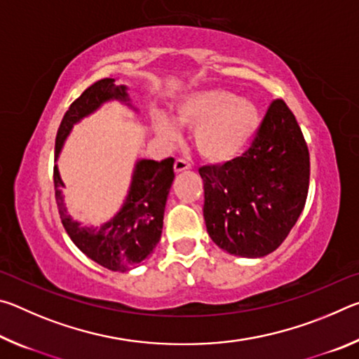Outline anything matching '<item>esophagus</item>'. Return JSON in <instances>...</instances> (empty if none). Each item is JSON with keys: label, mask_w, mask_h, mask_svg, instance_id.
<instances>
[{"label": "esophagus", "mask_w": 359, "mask_h": 359, "mask_svg": "<svg viewBox=\"0 0 359 359\" xmlns=\"http://www.w3.org/2000/svg\"><path fill=\"white\" fill-rule=\"evenodd\" d=\"M187 169H190V163L184 160V158H177V160H175V163H174V171L179 174V172L187 171Z\"/></svg>", "instance_id": "obj_1"}]
</instances>
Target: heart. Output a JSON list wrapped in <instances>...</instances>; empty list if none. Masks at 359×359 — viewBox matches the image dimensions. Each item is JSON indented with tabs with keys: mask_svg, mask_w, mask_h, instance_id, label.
<instances>
[{
	"mask_svg": "<svg viewBox=\"0 0 359 359\" xmlns=\"http://www.w3.org/2000/svg\"><path fill=\"white\" fill-rule=\"evenodd\" d=\"M174 120L194 133V145L205 161L222 165L238 158L259 126V109L228 90H203L185 96L174 109ZM158 135L175 141L179 130L171 120L158 118Z\"/></svg>",
	"mask_w": 359,
	"mask_h": 359,
	"instance_id": "heart-1",
	"label": "heart"
}]
</instances>
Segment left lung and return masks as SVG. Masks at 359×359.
<instances>
[{
    "label": "left lung",
    "mask_w": 359,
    "mask_h": 359,
    "mask_svg": "<svg viewBox=\"0 0 359 359\" xmlns=\"http://www.w3.org/2000/svg\"><path fill=\"white\" fill-rule=\"evenodd\" d=\"M199 175L210 239L244 258L274 252L306 205L311 177L307 144L285 101L271 102L244 154Z\"/></svg>",
    "instance_id": "8db88e82"
}]
</instances>
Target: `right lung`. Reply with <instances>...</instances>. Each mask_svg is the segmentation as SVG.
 <instances>
[{
  "label": "right lung",
  "mask_w": 359,
  "mask_h": 359,
  "mask_svg": "<svg viewBox=\"0 0 359 359\" xmlns=\"http://www.w3.org/2000/svg\"><path fill=\"white\" fill-rule=\"evenodd\" d=\"M118 100L130 104L125 85L117 79L106 77L95 82L72 102L60 123L55 139V160L66 137L77 121L93 114L104 102ZM174 180V158L166 160H139L133 172L128 196L114 218L101 226H81L66 212L58 166H53V185L58 214L66 233L82 253L95 263L111 271L125 272L150 257L161 238L163 217L169 190Z\"/></svg>",
  "instance_id": "1"
}]
</instances>
